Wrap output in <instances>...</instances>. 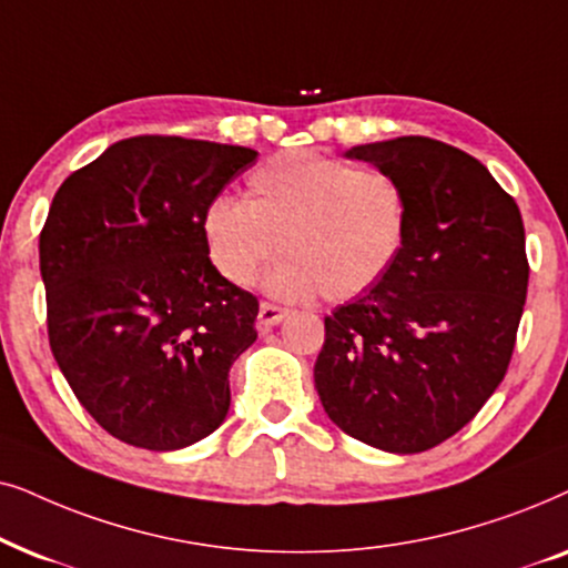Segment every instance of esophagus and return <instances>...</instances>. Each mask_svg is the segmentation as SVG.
<instances>
[{"label":"esophagus","mask_w":568,"mask_h":568,"mask_svg":"<svg viewBox=\"0 0 568 568\" xmlns=\"http://www.w3.org/2000/svg\"><path fill=\"white\" fill-rule=\"evenodd\" d=\"M288 316L283 306H275V304H262L260 306V316H256V322H260V327H275Z\"/></svg>","instance_id":"esophagus-1"}]
</instances>
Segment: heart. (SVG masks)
<instances>
[{
    "label": "heart",
    "mask_w": 568,
    "mask_h": 568,
    "mask_svg": "<svg viewBox=\"0 0 568 568\" xmlns=\"http://www.w3.org/2000/svg\"><path fill=\"white\" fill-rule=\"evenodd\" d=\"M410 202L389 173L296 150L246 176L244 202L215 196L202 213L210 262L233 285H248L262 264L270 293L283 298L351 301L379 285L405 252Z\"/></svg>",
    "instance_id": "b5f03b06"
}]
</instances>
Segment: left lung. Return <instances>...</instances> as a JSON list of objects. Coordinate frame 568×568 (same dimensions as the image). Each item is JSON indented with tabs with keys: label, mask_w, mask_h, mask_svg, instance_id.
Segmentation results:
<instances>
[{
	"label": "left lung",
	"mask_w": 568,
	"mask_h": 568,
	"mask_svg": "<svg viewBox=\"0 0 568 568\" xmlns=\"http://www.w3.org/2000/svg\"><path fill=\"white\" fill-rule=\"evenodd\" d=\"M345 155L403 184L410 233L389 275L324 320L314 387L347 436L418 455L467 426L509 368L530 277L525 225L486 165L447 142Z\"/></svg>",
	"instance_id": "obj_1"
}]
</instances>
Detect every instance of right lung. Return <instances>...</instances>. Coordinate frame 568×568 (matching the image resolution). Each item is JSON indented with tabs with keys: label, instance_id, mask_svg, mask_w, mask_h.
<instances>
[{
	"label": "right lung",
	"instance_id": "obj_1",
	"mask_svg": "<svg viewBox=\"0 0 568 568\" xmlns=\"http://www.w3.org/2000/svg\"><path fill=\"white\" fill-rule=\"evenodd\" d=\"M256 150L130 138L59 186L41 231L51 353L119 442L184 449L229 415L260 304L210 262L202 213Z\"/></svg>",
	"mask_w": 568,
	"mask_h": 568
}]
</instances>
